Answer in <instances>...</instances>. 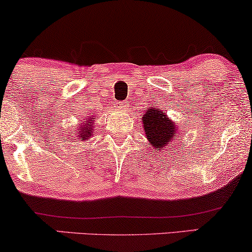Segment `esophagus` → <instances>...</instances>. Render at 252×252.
<instances>
[{
  "label": "esophagus",
  "instance_id": "esophagus-1",
  "mask_svg": "<svg viewBox=\"0 0 252 252\" xmlns=\"http://www.w3.org/2000/svg\"><path fill=\"white\" fill-rule=\"evenodd\" d=\"M116 105L117 108H120V109H123V108H126V102H121V101H118V102H116Z\"/></svg>",
  "mask_w": 252,
  "mask_h": 252
}]
</instances>
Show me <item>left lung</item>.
Masks as SVG:
<instances>
[{
	"mask_svg": "<svg viewBox=\"0 0 252 252\" xmlns=\"http://www.w3.org/2000/svg\"><path fill=\"white\" fill-rule=\"evenodd\" d=\"M142 124L154 149H164L172 139H176L177 126L171 120H169L166 113L160 110V108L147 109L142 117Z\"/></svg>",
	"mask_w": 252,
	"mask_h": 252,
	"instance_id": "left-lung-1",
	"label": "left lung"
}]
</instances>
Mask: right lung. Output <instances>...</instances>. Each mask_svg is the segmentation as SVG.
I'll list each match as a JSON object with an SVG mask.
<instances>
[{"label":"right lung","mask_w":252,"mask_h":252,"mask_svg":"<svg viewBox=\"0 0 252 252\" xmlns=\"http://www.w3.org/2000/svg\"><path fill=\"white\" fill-rule=\"evenodd\" d=\"M94 118L89 117L86 120V123L80 124V128H78V131H76V134L78 132V137L86 139L88 137H90L93 134V124H94Z\"/></svg>","instance_id":"right-lung-1"}]
</instances>
